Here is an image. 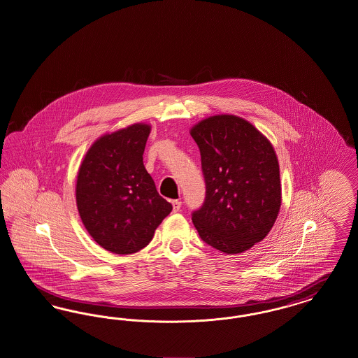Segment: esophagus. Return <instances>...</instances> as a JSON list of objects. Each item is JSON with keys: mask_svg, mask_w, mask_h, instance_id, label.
<instances>
[{"mask_svg": "<svg viewBox=\"0 0 358 358\" xmlns=\"http://www.w3.org/2000/svg\"><path fill=\"white\" fill-rule=\"evenodd\" d=\"M171 205H173V212H178L180 208H181V201L180 200H173Z\"/></svg>", "mask_w": 358, "mask_h": 358, "instance_id": "obj_1", "label": "esophagus"}]
</instances>
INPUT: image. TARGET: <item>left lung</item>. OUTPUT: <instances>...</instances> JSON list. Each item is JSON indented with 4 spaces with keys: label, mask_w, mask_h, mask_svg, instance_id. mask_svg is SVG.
Wrapping results in <instances>:
<instances>
[{
    "label": "left lung",
    "mask_w": 358,
    "mask_h": 358,
    "mask_svg": "<svg viewBox=\"0 0 358 358\" xmlns=\"http://www.w3.org/2000/svg\"><path fill=\"white\" fill-rule=\"evenodd\" d=\"M199 145L206 197L192 215L206 244L234 255L268 235L282 204L278 157L252 123L220 114L190 129Z\"/></svg>",
    "instance_id": "obj_1"
}]
</instances>
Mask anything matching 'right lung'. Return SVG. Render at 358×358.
I'll return each mask as SVG.
<instances>
[{"label": "right lung", "instance_id": "obj_1", "mask_svg": "<svg viewBox=\"0 0 358 358\" xmlns=\"http://www.w3.org/2000/svg\"><path fill=\"white\" fill-rule=\"evenodd\" d=\"M150 131V124L134 123L103 134L78 171L79 216L90 236L113 254L129 255L146 247L173 209L143 166Z\"/></svg>", "mask_w": 358, "mask_h": 358}]
</instances>
